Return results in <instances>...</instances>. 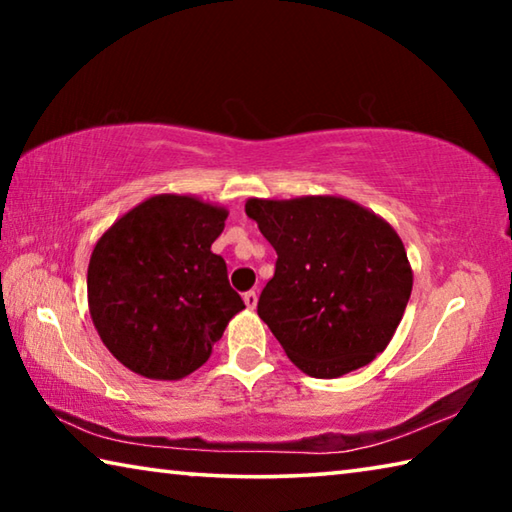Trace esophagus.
<instances>
[{
    "mask_svg": "<svg viewBox=\"0 0 512 512\" xmlns=\"http://www.w3.org/2000/svg\"><path fill=\"white\" fill-rule=\"evenodd\" d=\"M244 302H246L248 309H255V305H257V293H255V291H246V293H244Z\"/></svg>",
    "mask_w": 512,
    "mask_h": 512,
    "instance_id": "obj_1",
    "label": "esophagus"
}]
</instances>
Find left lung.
<instances>
[{"label":"left lung","instance_id":"8db88e82","mask_svg":"<svg viewBox=\"0 0 512 512\" xmlns=\"http://www.w3.org/2000/svg\"><path fill=\"white\" fill-rule=\"evenodd\" d=\"M246 214L277 253L257 314L305 375H348L386 350L413 289L391 223L341 196L248 198Z\"/></svg>","mask_w":512,"mask_h":512}]
</instances>
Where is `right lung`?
<instances>
[{"label": "right lung", "instance_id": "add662e5", "mask_svg": "<svg viewBox=\"0 0 512 512\" xmlns=\"http://www.w3.org/2000/svg\"><path fill=\"white\" fill-rule=\"evenodd\" d=\"M225 219L221 205L158 194L99 237L88 266L90 316L128 370L164 381L192 375L246 309L212 253Z\"/></svg>", "mask_w": 512, "mask_h": 512}]
</instances>
